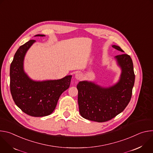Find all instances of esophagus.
I'll use <instances>...</instances> for the list:
<instances>
[{
    "label": "esophagus",
    "instance_id": "esophagus-1",
    "mask_svg": "<svg viewBox=\"0 0 153 153\" xmlns=\"http://www.w3.org/2000/svg\"><path fill=\"white\" fill-rule=\"evenodd\" d=\"M82 75L80 73H77V74L75 75V77H76V79H77V80L80 79L82 78Z\"/></svg>",
    "mask_w": 153,
    "mask_h": 153
}]
</instances>
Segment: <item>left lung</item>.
<instances>
[{
    "mask_svg": "<svg viewBox=\"0 0 153 153\" xmlns=\"http://www.w3.org/2000/svg\"><path fill=\"white\" fill-rule=\"evenodd\" d=\"M112 47L123 52L119 46ZM115 57L122 68L117 84L102 88L94 83L82 81L77 85L79 113L86 119L97 122L110 120L125 110L131 98L135 80L132 59L126 54Z\"/></svg>",
    "mask_w": 153,
    "mask_h": 153,
    "instance_id": "8db88e82",
    "label": "left lung"
}]
</instances>
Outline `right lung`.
I'll use <instances>...</instances> for the list:
<instances>
[{"label":"right lung","mask_w":153,"mask_h":153,"mask_svg":"<svg viewBox=\"0 0 153 153\" xmlns=\"http://www.w3.org/2000/svg\"><path fill=\"white\" fill-rule=\"evenodd\" d=\"M34 42L30 40L21 45L14 54L10 65V91L14 103L24 113L43 117L53 112L60 95L69 88L71 76L42 82L31 80L24 73L23 62L27 50Z\"/></svg>","instance_id":"add662e5"}]
</instances>
